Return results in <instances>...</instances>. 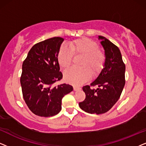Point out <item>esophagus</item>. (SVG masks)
<instances>
[{"instance_id":"1","label":"esophagus","mask_w":146,"mask_h":146,"mask_svg":"<svg viewBox=\"0 0 146 146\" xmlns=\"http://www.w3.org/2000/svg\"><path fill=\"white\" fill-rule=\"evenodd\" d=\"M81 90V88H79V87L73 86V90H74V91H77V90Z\"/></svg>"}]
</instances>
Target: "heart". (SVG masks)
Returning a JSON list of instances; mask_svg holds the SVG:
<instances>
[{
	"instance_id": "heart-1",
	"label": "heart",
	"mask_w": 146,
	"mask_h": 146,
	"mask_svg": "<svg viewBox=\"0 0 146 146\" xmlns=\"http://www.w3.org/2000/svg\"><path fill=\"white\" fill-rule=\"evenodd\" d=\"M69 47L60 46L57 54V60L62 69L71 65L73 56H82L79 64L82 67H72L64 73L65 81L75 86H81L88 82L92 75L98 77L106 62V54L98 48L96 42L90 38H82L69 42Z\"/></svg>"
}]
</instances>
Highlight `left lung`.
I'll use <instances>...</instances> for the list:
<instances>
[{"instance_id": "8db88e82", "label": "left lung", "mask_w": 146, "mask_h": 146, "mask_svg": "<svg viewBox=\"0 0 146 146\" xmlns=\"http://www.w3.org/2000/svg\"><path fill=\"white\" fill-rule=\"evenodd\" d=\"M101 44L106 54L104 67L99 76L90 86L83 87L86 98L79 103L85 112L90 114H103L108 112L121 96L125 84V64L117 46L104 37ZM98 87L94 89L93 87Z\"/></svg>"}]
</instances>
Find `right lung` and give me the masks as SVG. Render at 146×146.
Instances as JSON below:
<instances>
[{
  "label": "right lung",
  "mask_w": 146,
  "mask_h": 146,
  "mask_svg": "<svg viewBox=\"0 0 146 146\" xmlns=\"http://www.w3.org/2000/svg\"><path fill=\"white\" fill-rule=\"evenodd\" d=\"M63 40L54 37L34 44L22 64L20 82L23 99L29 110L40 117L58 114L62 98L73 91L69 84L52 86L62 79L57 54Z\"/></svg>",
  "instance_id": "add662e5"
}]
</instances>
